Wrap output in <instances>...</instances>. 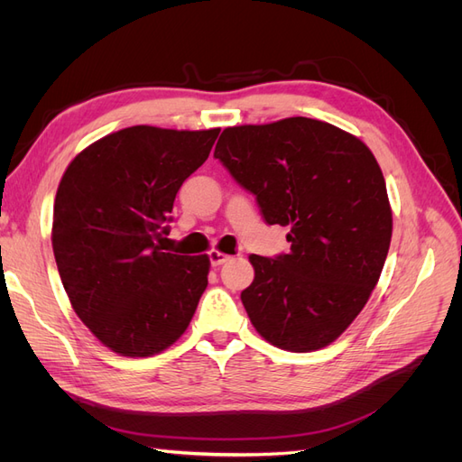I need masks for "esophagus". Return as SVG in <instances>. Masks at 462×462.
<instances>
[{
  "instance_id": "34e87169",
  "label": "esophagus",
  "mask_w": 462,
  "mask_h": 462,
  "mask_svg": "<svg viewBox=\"0 0 462 462\" xmlns=\"http://www.w3.org/2000/svg\"><path fill=\"white\" fill-rule=\"evenodd\" d=\"M227 260H231L229 254L219 253V250H209V263H212V265H221V263H226Z\"/></svg>"
}]
</instances>
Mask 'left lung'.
<instances>
[{
    "mask_svg": "<svg viewBox=\"0 0 462 462\" xmlns=\"http://www.w3.org/2000/svg\"><path fill=\"white\" fill-rule=\"evenodd\" d=\"M214 156L270 226L291 227L289 254L248 258L250 321L285 351L328 346L365 309L387 258L393 217L374 153L329 123L287 117L227 127Z\"/></svg>",
    "mask_w": 462,
    "mask_h": 462,
    "instance_id": "1",
    "label": "left lung"
}]
</instances>
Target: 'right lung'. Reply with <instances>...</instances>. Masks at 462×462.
<instances>
[{
    "mask_svg": "<svg viewBox=\"0 0 462 462\" xmlns=\"http://www.w3.org/2000/svg\"><path fill=\"white\" fill-rule=\"evenodd\" d=\"M217 134L136 125L82 150L61 177L51 226L61 283L82 324L121 356L162 353L197 310L209 258L158 241Z\"/></svg>",
    "mask_w": 462,
    "mask_h": 462,
    "instance_id": "add662e5",
    "label": "right lung"
}]
</instances>
